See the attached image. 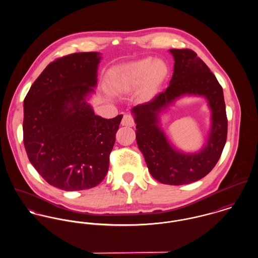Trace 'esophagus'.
Masks as SVG:
<instances>
[{"instance_id": "1", "label": "esophagus", "mask_w": 258, "mask_h": 258, "mask_svg": "<svg viewBox=\"0 0 258 258\" xmlns=\"http://www.w3.org/2000/svg\"><path fill=\"white\" fill-rule=\"evenodd\" d=\"M121 124H122V126H129V127L134 126V124H135L134 117L131 114H124Z\"/></svg>"}]
</instances>
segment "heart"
I'll return each instance as SVG.
<instances>
[{
    "mask_svg": "<svg viewBox=\"0 0 258 258\" xmlns=\"http://www.w3.org/2000/svg\"><path fill=\"white\" fill-rule=\"evenodd\" d=\"M167 74V67L161 60L143 59L127 66L114 79L116 88L123 92L142 89L146 97L153 96Z\"/></svg>",
    "mask_w": 258,
    "mask_h": 258,
    "instance_id": "heart-1",
    "label": "heart"
}]
</instances>
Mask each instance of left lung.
Instances as JSON below:
<instances>
[{"label": "left lung", "instance_id": "8db88e82", "mask_svg": "<svg viewBox=\"0 0 258 258\" xmlns=\"http://www.w3.org/2000/svg\"><path fill=\"white\" fill-rule=\"evenodd\" d=\"M174 74L170 85L151 101L132 108L136 141L152 177L165 184H185L206 177L217 165L226 142L227 118L222 87L197 53L188 48L170 49ZM184 94L205 96L212 110V127L206 146L194 154L181 153L169 145L158 127V113Z\"/></svg>", "mask_w": 258, "mask_h": 258}]
</instances>
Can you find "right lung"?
Instances as JSON below:
<instances>
[{
  "instance_id": "right-lung-1",
  "label": "right lung",
  "mask_w": 258,
  "mask_h": 258,
  "mask_svg": "<svg viewBox=\"0 0 258 258\" xmlns=\"http://www.w3.org/2000/svg\"><path fill=\"white\" fill-rule=\"evenodd\" d=\"M99 53L76 52L50 62L24 100V145L37 173L53 186L81 190L100 184L123 115L94 114L86 96L97 83Z\"/></svg>"
}]
</instances>
